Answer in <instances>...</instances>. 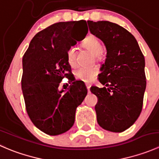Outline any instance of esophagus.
I'll list each match as a JSON object with an SVG mask.
<instances>
[{
    "label": "esophagus",
    "mask_w": 159,
    "mask_h": 159,
    "mask_svg": "<svg viewBox=\"0 0 159 159\" xmlns=\"http://www.w3.org/2000/svg\"><path fill=\"white\" fill-rule=\"evenodd\" d=\"M86 88H87L88 91H89V90H90V88H91V84H86Z\"/></svg>",
    "instance_id": "34e87169"
}]
</instances>
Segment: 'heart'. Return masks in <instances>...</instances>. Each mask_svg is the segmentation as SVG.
Returning <instances> with one entry per match:
<instances>
[{"mask_svg": "<svg viewBox=\"0 0 159 159\" xmlns=\"http://www.w3.org/2000/svg\"><path fill=\"white\" fill-rule=\"evenodd\" d=\"M82 46L84 48H87L95 54L98 59L101 57V51H102V41L97 36L94 34H89L82 42ZM67 61L70 66L74 67L76 65V50L75 47H70L67 51ZM98 73L97 68H84L80 67L77 68L74 72L75 78L77 80L83 82L89 83L94 81L96 75Z\"/></svg>", "mask_w": 159, "mask_h": 159, "instance_id": "1", "label": "heart"}]
</instances>
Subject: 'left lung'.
<instances>
[{
  "mask_svg": "<svg viewBox=\"0 0 159 159\" xmlns=\"http://www.w3.org/2000/svg\"><path fill=\"white\" fill-rule=\"evenodd\" d=\"M91 33L107 49L98 81L103 88L92 86L98 98L95 111L102 129L121 132L131 127L142 112L146 88L145 57L131 33L110 21L88 20Z\"/></svg>",
  "mask_w": 159,
  "mask_h": 159,
  "instance_id": "1",
  "label": "left lung"
}]
</instances>
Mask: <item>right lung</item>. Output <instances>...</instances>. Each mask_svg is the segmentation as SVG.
<instances>
[{"label":"right lung","instance_id":"1","mask_svg":"<svg viewBox=\"0 0 159 159\" xmlns=\"http://www.w3.org/2000/svg\"><path fill=\"white\" fill-rule=\"evenodd\" d=\"M85 20L58 22L36 34L22 59L21 89L30 121L49 135L66 132L75 123V111L88 91L81 81H73L67 51L85 38ZM70 90H59L63 78Z\"/></svg>","mask_w":159,"mask_h":159}]
</instances>
